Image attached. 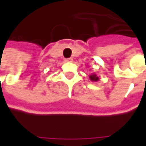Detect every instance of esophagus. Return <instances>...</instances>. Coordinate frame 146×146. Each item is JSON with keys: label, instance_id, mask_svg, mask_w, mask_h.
<instances>
[{"label": "esophagus", "instance_id": "esophagus-1", "mask_svg": "<svg viewBox=\"0 0 146 146\" xmlns=\"http://www.w3.org/2000/svg\"><path fill=\"white\" fill-rule=\"evenodd\" d=\"M72 60H73V59L70 58H66L64 61L66 62H72Z\"/></svg>", "mask_w": 146, "mask_h": 146}]
</instances>
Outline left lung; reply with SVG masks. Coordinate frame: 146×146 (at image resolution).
I'll return each mask as SVG.
<instances>
[{"instance_id": "obj_1", "label": "left lung", "mask_w": 146, "mask_h": 146, "mask_svg": "<svg viewBox=\"0 0 146 146\" xmlns=\"http://www.w3.org/2000/svg\"><path fill=\"white\" fill-rule=\"evenodd\" d=\"M89 79H90V80L95 82L99 80V77H98L96 74H92V75H90V76H89Z\"/></svg>"}]
</instances>
